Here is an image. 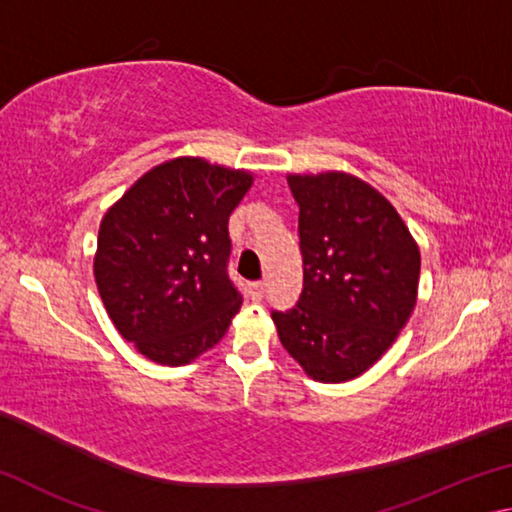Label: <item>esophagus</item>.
<instances>
[{
    "label": "esophagus",
    "instance_id": "34e87169",
    "mask_svg": "<svg viewBox=\"0 0 512 512\" xmlns=\"http://www.w3.org/2000/svg\"><path fill=\"white\" fill-rule=\"evenodd\" d=\"M266 293V282H253L250 284V296H253V300H262Z\"/></svg>",
    "mask_w": 512,
    "mask_h": 512
}]
</instances>
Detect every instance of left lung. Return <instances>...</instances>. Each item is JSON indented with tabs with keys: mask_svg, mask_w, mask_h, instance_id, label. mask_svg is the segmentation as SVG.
<instances>
[{
	"mask_svg": "<svg viewBox=\"0 0 512 512\" xmlns=\"http://www.w3.org/2000/svg\"><path fill=\"white\" fill-rule=\"evenodd\" d=\"M287 180L300 207L302 293L271 316L311 379L341 384L363 375L409 323L420 250L395 207L357 176Z\"/></svg>",
	"mask_w": 512,
	"mask_h": 512,
	"instance_id": "obj_1",
	"label": "left lung"
}]
</instances>
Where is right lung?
Here are the masks:
<instances>
[{"label":"right lung","instance_id":"right-lung-1","mask_svg":"<svg viewBox=\"0 0 512 512\" xmlns=\"http://www.w3.org/2000/svg\"><path fill=\"white\" fill-rule=\"evenodd\" d=\"M253 185L241 169L176 158L103 216L94 280L117 332L160 366H185L228 332L241 302L228 219Z\"/></svg>","mask_w":512,"mask_h":512}]
</instances>
